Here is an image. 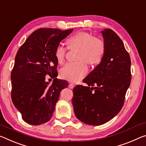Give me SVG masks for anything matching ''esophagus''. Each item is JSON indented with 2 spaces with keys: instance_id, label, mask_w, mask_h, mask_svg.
<instances>
[{
  "instance_id": "34e87169",
  "label": "esophagus",
  "mask_w": 146,
  "mask_h": 146,
  "mask_svg": "<svg viewBox=\"0 0 146 146\" xmlns=\"http://www.w3.org/2000/svg\"><path fill=\"white\" fill-rule=\"evenodd\" d=\"M74 86H75V85H74L73 83H70V84H69V85H68V87L71 89H73Z\"/></svg>"
}]
</instances>
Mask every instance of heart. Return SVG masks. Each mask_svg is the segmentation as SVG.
<instances>
[{
	"label": "heart",
	"mask_w": 146,
	"mask_h": 146,
	"mask_svg": "<svg viewBox=\"0 0 146 146\" xmlns=\"http://www.w3.org/2000/svg\"><path fill=\"white\" fill-rule=\"evenodd\" d=\"M69 49L78 48L76 62H68L60 69V75L64 79L76 82L86 75L90 65H96L102 60L105 52V43L103 40L88 32H80L74 34L66 40ZM67 53V48L62 45L56 46L54 56L57 62L62 64Z\"/></svg>",
	"instance_id": "b5f03b06"
}]
</instances>
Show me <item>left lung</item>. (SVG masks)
Masks as SVG:
<instances>
[{
    "instance_id": "obj_1",
    "label": "left lung",
    "mask_w": 146,
    "mask_h": 146,
    "mask_svg": "<svg viewBox=\"0 0 146 146\" xmlns=\"http://www.w3.org/2000/svg\"><path fill=\"white\" fill-rule=\"evenodd\" d=\"M101 32L106 47L102 60L82 80L88 86L77 85L73 91L76 117L90 125L105 123L118 114L131 80V58L123 41L112 30Z\"/></svg>"
}]
</instances>
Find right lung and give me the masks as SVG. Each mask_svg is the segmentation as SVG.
Masks as SVG:
<instances>
[{
  "label": "right lung",
  "instance_id": "obj_1",
  "mask_svg": "<svg viewBox=\"0 0 146 146\" xmlns=\"http://www.w3.org/2000/svg\"><path fill=\"white\" fill-rule=\"evenodd\" d=\"M73 29L41 28L30 35L18 50L11 73L13 105L27 123L38 125L49 121L61 90L68 86L57 78L54 50ZM49 75L51 85L45 81Z\"/></svg>",
  "mask_w": 146,
  "mask_h": 146
}]
</instances>
